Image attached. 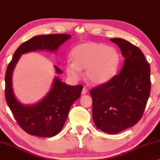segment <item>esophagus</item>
Masks as SVG:
<instances>
[{"instance_id": "obj_1", "label": "esophagus", "mask_w": 160, "mask_h": 160, "mask_svg": "<svg viewBox=\"0 0 160 160\" xmlns=\"http://www.w3.org/2000/svg\"><path fill=\"white\" fill-rule=\"evenodd\" d=\"M88 93V89H87V88L86 87H83V89H82V94H86V93Z\"/></svg>"}]
</instances>
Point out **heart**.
<instances>
[{"label":"heart","mask_w":160,"mask_h":160,"mask_svg":"<svg viewBox=\"0 0 160 160\" xmlns=\"http://www.w3.org/2000/svg\"><path fill=\"white\" fill-rule=\"evenodd\" d=\"M73 62L66 64V72L72 79L78 80L82 70L91 83H102L110 79L118 64V54L113 48L96 43L80 44L72 52Z\"/></svg>","instance_id":"1"}]
</instances>
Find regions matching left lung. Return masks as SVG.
Listing matches in <instances>:
<instances>
[{"label": "left lung", "mask_w": 160, "mask_h": 160, "mask_svg": "<svg viewBox=\"0 0 160 160\" xmlns=\"http://www.w3.org/2000/svg\"><path fill=\"white\" fill-rule=\"evenodd\" d=\"M110 41L121 49L124 64L119 74L90 94L94 124L103 132L115 134L141 119L150 93V66L139 48L122 38Z\"/></svg>", "instance_id": "obj_1"}]
</instances>
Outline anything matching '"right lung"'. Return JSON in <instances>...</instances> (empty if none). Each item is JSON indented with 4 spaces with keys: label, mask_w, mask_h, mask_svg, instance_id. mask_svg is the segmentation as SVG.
I'll list each match as a JSON object with an SVG mask.
<instances>
[{
    "label": "right lung",
    "mask_w": 160,
    "mask_h": 160,
    "mask_svg": "<svg viewBox=\"0 0 160 160\" xmlns=\"http://www.w3.org/2000/svg\"><path fill=\"white\" fill-rule=\"evenodd\" d=\"M71 37L69 34L39 35L24 42L16 50L5 72V96L7 104L20 127L27 133L39 137H52L62 130L68 117L70 108L81 96L82 85L69 86L55 78L52 90L40 102L32 106L19 103L13 94L12 72L23 53L36 50H55ZM55 71L62 70L55 66Z\"/></svg>",
    "instance_id": "obj_1"
}]
</instances>
